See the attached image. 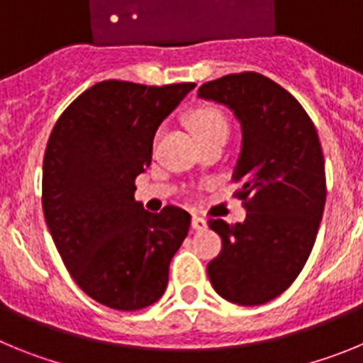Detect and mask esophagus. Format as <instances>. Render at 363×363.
Returning a JSON list of instances; mask_svg holds the SVG:
<instances>
[{"label":"esophagus","mask_w":363,"mask_h":363,"mask_svg":"<svg viewBox=\"0 0 363 363\" xmlns=\"http://www.w3.org/2000/svg\"><path fill=\"white\" fill-rule=\"evenodd\" d=\"M191 225L194 230H203L205 227H207V221H205L201 216H192Z\"/></svg>","instance_id":"1"}]
</instances>
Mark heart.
<instances>
[{"label": "heart", "mask_w": 363, "mask_h": 363, "mask_svg": "<svg viewBox=\"0 0 363 363\" xmlns=\"http://www.w3.org/2000/svg\"><path fill=\"white\" fill-rule=\"evenodd\" d=\"M189 125L200 140L214 136V134H227L229 125L225 116L214 107H200L189 114Z\"/></svg>", "instance_id": "obj_1"}]
</instances>
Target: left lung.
<instances>
[{
    "mask_svg": "<svg viewBox=\"0 0 363 363\" xmlns=\"http://www.w3.org/2000/svg\"><path fill=\"white\" fill-rule=\"evenodd\" d=\"M198 96L223 104L242 125L233 182L243 223L211 218L221 251L207 265L214 291L238 306L280 296L306 265L325 205V167L309 114L284 86L258 72L227 74Z\"/></svg>",
    "mask_w": 363,
    "mask_h": 363,
    "instance_id": "8db88e82",
    "label": "left lung"
}]
</instances>
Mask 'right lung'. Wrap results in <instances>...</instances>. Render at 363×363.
Listing matches in <instances>:
<instances>
[{"label": "right lung", "mask_w": 363, "mask_h": 363, "mask_svg": "<svg viewBox=\"0 0 363 363\" xmlns=\"http://www.w3.org/2000/svg\"><path fill=\"white\" fill-rule=\"evenodd\" d=\"M192 89L99 82L74 99L50 133L45 221L70 277L101 306L138 311L165 293L191 214L174 205L149 213L134 200V182L150 165L160 123Z\"/></svg>", "instance_id": "obj_1"}]
</instances>
